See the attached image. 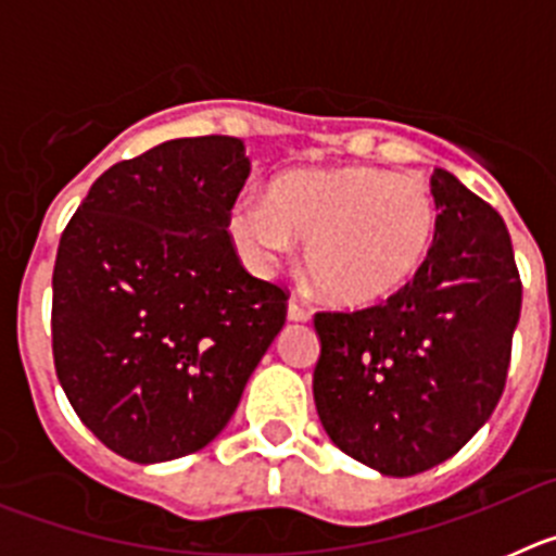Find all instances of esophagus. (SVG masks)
<instances>
[{
	"instance_id": "obj_1",
	"label": "esophagus",
	"mask_w": 556,
	"mask_h": 556,
	"mask_svg": "<svg viewBox=\"0 0 556 556\" xmlns=\"http://www.w3.org/2000/svg\"><path fill=\"white\" fill-rule=\"evenodd\" d=\"M308 317H312V312H308V308L303 306V303H298V301H294V298L287 303V320L289 323H306Z\"/></svg>"
}]
</instances>
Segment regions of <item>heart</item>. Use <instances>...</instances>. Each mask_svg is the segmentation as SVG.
I'll return each instance as SVG.
<instances>
[{
	"label": "heart",
	"instance_id": "obj_1",
	"mask_svg": "<svg viewBox=\"0 0 556 556\" xmlns=\"http://www.w3.org/2000/svg\"><path fill=\"white\" fill-rule=\"evenodd\" d=\"M429 184L381 166L289 169L267 198L244 194L228 214L233 248L253 269H273L306 242L303 267L314 289L345 308L397 294L426 267L437 236Z\"/></svg>",
	"mask_w": 556,
	"mask_h": 556
}]
</instances>
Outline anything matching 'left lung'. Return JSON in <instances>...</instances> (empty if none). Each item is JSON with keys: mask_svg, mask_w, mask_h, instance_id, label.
<instances>
[{"mask_svg": "<svg viewBox=\"0 0 556 556\" xmlns=\"http://www.w3.org/2000/svg\"><path fill=\"white\" fill-rule=\"evenodd\" d=\"M431 194L440 219L415 281L384 306L314 317L323 429L384 476L434 468L488 424L520 320L504 219L445 169L434 172Z\"/></svg>", "mask_w": 556, "mask_h": 556, "instance_id": "obj_1", "label": "left lung"}]
</instances>
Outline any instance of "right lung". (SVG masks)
Masks as SVG:
<instances>
[{"label": "right lung", "instance_id": "right-lung-1", "mask_svg": "<svg viewBox=\"0 0 556 556\" xmlns=\"http://www.w3.org/2000/svg\"><path fill=\"white\" fill-rule=\"evenodd\" d=\"M250 175L230 136L172 139L102 172L58 244L52 353L68 404L139 465L228 426L287 320L242 267L228 214Z\"/></svg>", "mask_w": 556, "mask_h": 556}]
</instances>
